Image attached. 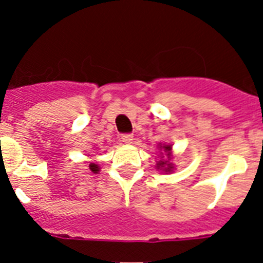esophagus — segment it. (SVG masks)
I'll return each mask as SVG.
<instances>
[{
    "label": "esophagus",
    "mask_w": 263,
    "mask_h": 263,
    "mask_svg": "<svg viewBox=\"0 0 263 263\" xmlns=\"http://www.w3.org/2000/svg\"><path fill=\"white\" fill-rule=\"evenodd\" d=\"M133 134H122V136H121V142L126 143V145L133 143Z\"/></svg>",
    "instance_id": "1"
}]
</instances>
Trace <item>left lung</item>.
<instances>
[{"instance_id":"left-lung-1","label":"left lung","mask_w":263,"mask_h":263,"mask_svg":"<svg viewBox=\"0 0 263 263\" xmlns=\"http://www.w3.org/2000/svg\"><path fill=\"white\" fill-rule=\"evenodd\" d=\"M160 148H162V150H164V153H167V157H168V158H167V160H159V162L157 163V167H158V168L164 170L166 173H170V171L174 168L173 163L170 162V160H171V153H170V152H171V145L160 146Z\"/></svg>"}]
</instances>
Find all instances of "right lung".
<instances>
[{"label": "right lung", "mask_w": 263, "mask_h": 263, "mask_svg": "<svg viewBox=\"0 0 263 263\" xmlns=\"http://www.w3.org/2000/svg\"><path fill=\"white\" fill-rule=\"evenodd\" d=\"M90 170H92L93 173H96V171H99V170H97V167L95 166V164H90Z\"/></svg>", "instance_id": "add662e5"}]
</instances>
